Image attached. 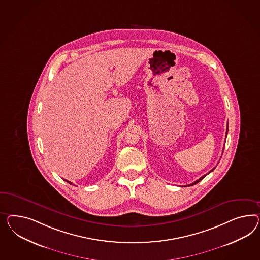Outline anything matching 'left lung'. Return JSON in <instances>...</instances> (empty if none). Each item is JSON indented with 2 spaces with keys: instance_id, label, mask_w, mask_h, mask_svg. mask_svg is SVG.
<instances>
[{
  "instance_id": "8db88e82",
  "label": "left lung",
  "mask_w": 260,
  "mask_h": 260,
  "mask_svg": "<svg viewBox=\"0 0 260 260\" xmlns=\"http://www.w3.org/2000/svg\"><path fill=\"white\" fill-rule=\"evenodd\" d=\"M227 133H228V125H227V132H226V136H227ZM223 150H224V149H223ZM216 169V167H215V168H214V169H212V170H210V171H209V172H208V173H207V174H205V175L203 176V177H201V178H200V179H199V180H197L196 182H194V183H191V184H188V185H184V186H190V185H194V184H196V183H199V182H200V181H202V180H203V179H204V177H205V176L208 175V174H209V173H210V172H212V171H213V170H214V169Z\"/></svg>"
}]
</instances>
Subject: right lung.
<instances>
[{
  "mask_svg": "<svg viewBox=\"0 0 260 260\" xmlns=\"http://www.w3.org/2000/svg\"><path fill=\"white\" fill-rule=\"evenodd\" d=\"M66 182H67V183H71L70 182H68V181H66Z\"/></svg>",
  "mask_w": 260,
  "mask_h": 260,
  "instance_id": "1",
  "label": "right lung"
}]
</instances>
